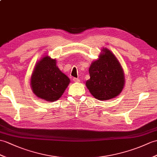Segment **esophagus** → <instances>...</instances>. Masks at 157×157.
<instances>
[{
	"label": "esophagus",
	"mask_w": 157,
	"mask_h": 157,
	"mask_svg": "<svg viewBox=\"0 0 157 157\" xmlns=\"http://www.w3.org/2000/svg\"><path fill=\"white\" fill-rule=\"evenodd\" d=\"M73 80H74V82H80V80L78 78H74Z\"/></svg>",
	"instance_id": "esophagus-1"
}]
</instances>
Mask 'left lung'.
I'll list each match as a JSON object with an SVG mask.
<instances>
[{"label": "left lung", "mask_w": 157, "mask_h": 157, "mask_svg": "<svg viewBox=\"0 0 157 157\" xmlns=\"http://www.w3.org/2000/svg\"><path fill=\"white\" fill-rule=\"evenodd\" d=\"M90 78L86 86L91 94L99 100L118 96L125 85L124 72L117 57L110 50L102 48L98 59L89 68Z\"/></svg>", "instance_id": "1"}]
</instances>
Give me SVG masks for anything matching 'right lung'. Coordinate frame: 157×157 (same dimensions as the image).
<instances>
[{
  "instance_id": "add662e5",
  "label": "right lung",
  "mask_w": 157,
  "mask_h": 157,
  "mask_svg": "<svg viewBox=\"0 0 157 157\" xmlns=\"http://www.w3.org/2000/svg\"><path fill=\"white\" fill-rule=\"evenodd\" d=\"M30 82L36 96L53 102L63 95L70 79L58 68L56 59L45 55L35 64Z\"/></svg>"
}]
</instances>
